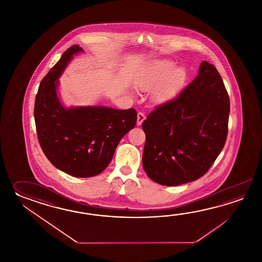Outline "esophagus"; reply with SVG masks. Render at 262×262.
Here are the masks:
<instances>
[{
    "instance_id": "esophagus-1",
    "label": "esophagus",
    "mask_w": 262,
    "mask_h": 262,
    "mask_svg": "<svg viewBox=\"0 0 262 262\" xmlns=\"http://www.w3.org/2000/svg\"><path fill=\"white\" fill-rule=\"evenodd\" d=\"M145 115L144 113H142V112H139L138 113V122H137V123H138V125H141L142 124V123H143V121L145 120Z\"/></svg>"
}]
</instances>
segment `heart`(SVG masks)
I'll return each instance as SVG.
<instances>
[{
    "mask_svg": "<svg viewBox=\"0 0 262 262\" xmlns=\"http://www.w3.org/2000/svg\"><path fill=\"white\" fill-rule=\"evenodd\" d=\"M172 61L158 60L150 66L148 72L139 81V89L152 91V97L157 103L171 98L184 84L186 73L182 67H173Z\"/></svg>",
    "mask_w": 262,
    "mask_h": 262,
    "instance_id": "heart-1",
    "label": "heart"
}]
</instances>
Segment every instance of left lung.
Returning <instances> with one entry per match:
<instances>
[{
	"mask_svg": "<svg viewBox=\"0 0 262 262\" xmlns=\"http://www.w3.org/2000/svg\"><path fill=\"white\" fill-rule=\"evenodd\" d=\"M229 97L216 68L204 61L178 97L157 106L142 123V165L167 186L194 182L212 167L228 136Z\"/></svg>",
	"mask_w": 262,
	"mask_h": 262,
	"instance_id": "obj_1",
	"label": "left lung"
}]
</instances>
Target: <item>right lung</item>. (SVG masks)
Instances as JSON below:
<instances>
[{
	"mask_svg": "<svg viewBox=\"0 0 262 262\" xmlns=\"http://www.w3.org/2000/svg\"><path fill=\"white\" fill-rule=\"evenodd\" d=\"M83 50L74 45L40 82L34 103V121L39 144L50 163L74 177L100 174L112 161L120 140L137 123L134 108L61 105L58 78L73 56Z\"/></svg>",
	"mask_w": 262,
	"mask_h": 262,
	"instance_id": "obj_1",
	"label": "right lung"
}]
</instances>
